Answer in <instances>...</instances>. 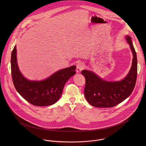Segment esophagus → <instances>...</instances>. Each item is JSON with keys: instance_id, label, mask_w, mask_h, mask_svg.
Masks as SVG:
<instances>
[{"instance_id": "obj_1", "label": "esophagus", "mask_w": 146, "mask_h": 146, "mask_svg": "<svg viewBox=\"0 0 146 146\" xmlns=\"http://www.w3.org/2000/svg\"><path fill=\"white\" fill-rule=\"evenodd\" d=\"M85 67V66L83 63L78 62L76 65V72H80Z\"/></svg>"}]
</instances>
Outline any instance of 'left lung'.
I'll list each match as a JSON object with an SVG mask.
<instances>
[{
  "label": "left lung",
  "instance_id": "1",
  "mask_svg": "<svg viewBox=\"0 0 146 146\" xmlns=\"http://www.w3.org/2000/svg\"><path fill=\"white\" fill-rule=\"evenodd\" d=\"M126 39L133 54L131 67L125 78L119 82H107L98 77L91 71L83 70L85 78L84 96L92 106L108 108L117 105L126 99L135 87L137 76V58L131 37Z\"/></svg>",
  "mask_w": 146,
  "mask_h": 146
}]
</instances>
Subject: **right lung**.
Segmentation results:
<instances>
[{
	"label": "right lung",
	"instance_id": "add662e5",
	"mask_svg": "<svg viewBox=\"0 0 146 146\" xmlns=\"http://www.w3.org/2000/svg\"><path fill=\"white\" fill-rule=\"evenodd\" d=\"M16 46L11 54V74L14 86L21 96L31 104L47 106L55 104L62 94L67 80L76 74L72 66L54 73L42 81H30L21 74L17 62Z\"/></svg>",
	"mask_w": 146,
	"mask_h": 146
}]
</instances>
